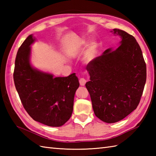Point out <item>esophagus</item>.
Instances as JSON below:
<instances>
[{"instance_id": "obj_1", "label": "esophagus", "mask_w": 156, "mask_h": 156, "mask_svg": "<svg viewBox=\"0 0 156 156\" xmlns=\"http://www.w3.org/2000/svg\"><path fill=\"white\" fill-rule=\"evenodd\" d=\"M79 82H80V84L81 86H84L86 82H87V80H86V79L84 78H82L80 79V80H79Z\"/></svg>"}]
</instances>
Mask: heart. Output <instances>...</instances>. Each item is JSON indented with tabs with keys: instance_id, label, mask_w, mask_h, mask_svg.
<instances>
[{
	"instance_id": "b5f03b06",
	"label": "heart",
	"mask_w": 156,
	"mask_h": 156,
	"mask_svg": "<svg viewBox=\"0 0 156 156\" xmlns=\"http://www.w3.org/2000/svg\"><path fill=\"white\" fill-rule=\"evenodd\" d=\"M82 45L84 46V47H86V46L87 45V43H86V42H82ZM94 52V46L93 44H92V45L90 46V49H89V51H88V55H89V56H91V55H93Z\"/></svg>"
}]
</instances>
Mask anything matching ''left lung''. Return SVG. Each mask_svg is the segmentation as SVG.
I'll list each match as a JSON object with an SVG mask.
<instances>
[{"mask_svg":"<svg viewBox=\"0 0 156 156\" xmlns=\"http://www.w3.org/2000/svg\"><path fill=\"white\" fill-rule=\"evenodd\" d=\"M120 46L105 50L88 63L90 81L86 87L97 117L107 123L122 120L136 109L146 82V64L133 35L114 29Z\"/></svg>","mask_w":156,"mask_h":156,"instance_id":"8db88e82","label":"left lung"}]
</instances>
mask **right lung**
I'll use <instances>...</instances> for the list:
<instances>
[{"mask_svg": "<svg viewBox=\"0 0 156 156\" xmlns=\"http://www.w3.org/2000/svg\"><path fill=\"white\" fill-rule=\"evenodd\" d=\"M35 41L29 35L19 48L15 59L13 79L25 111L34 120L50 127H60L73 111L75 92L79 82L75 73L55 77L39 71L29 62L30 45Z\"/></svg>", "mask_w": 156, "mask_h": 156, "instance_id": "right-lung-1", "label": "right lung"}]
</instances>
